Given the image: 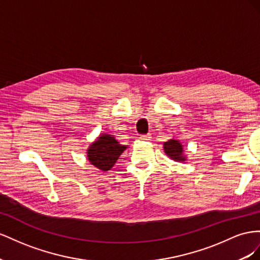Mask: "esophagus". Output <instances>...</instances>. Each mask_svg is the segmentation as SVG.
<instances>
[{
	"label": "esophagus",
	"mask_w": 260,
	"mask_h": 260,
	"mask_svg": "<svg viewBox=\"0 0 260 260\" xmlns=\"http://www.w3.org/2000/svg\"><path fill=\"white\" fill-rule=\"evenodd\" d=\"M140 140H145V142H148V140H151V135L147 134V135H140L139 137Z\"/></svg>",
	"instance_id": "1"
}]
</instances>
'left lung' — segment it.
<instances>
[{
  "mask_svg": "<svg viewBox=\"0 0 260 260\" xmlns=\"http://www.w3.org/2000/svg\"><path fill=\"white\" fill-rule=\"evenodd\" d=\"M165 148V152L169 155L170 158L175 161H184L185 157H183V148L181 143L176 139H170L169 142L163 144Z\"/></svg>",
  "mask_w": 260,
  "mask_h": 260,
  "instance_id": "8db88e82",
  "label": "left lung"
}]
</instances>
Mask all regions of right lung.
<instances>
[{"instance_id": "add662e5", "label": "right lung", "mask_w": 260, "mask_h": 260, "mask_svg": "<svg viewBox=\"0 0 260 260\" xmlns=\"http://www.w3.org/2000/svg\"><path fill=\"white\" fill-rule=\"evenodd\" d=\"M125 149L126 146L117 143L114 137L103 134L89 147L88 160L101 171H109Z\"/></svg>"}]
</instances>
